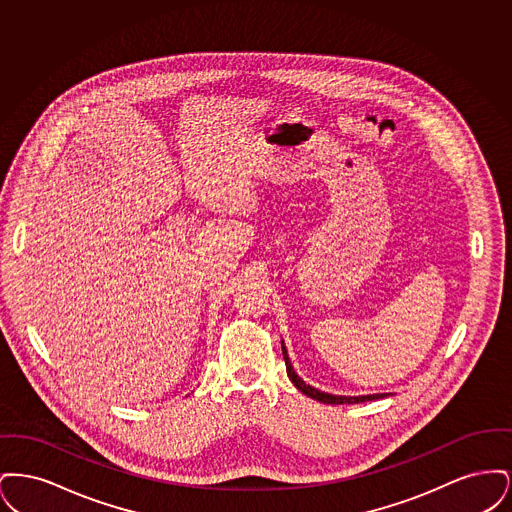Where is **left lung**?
Listing matches in <instances>:
<instances>
[{
  "mask_svg": "<svg viewBox=\"0 0 512 512\" xmlns=\"http://www.w3.org/2000/svg\"><path fill=\"white\" fill-rule=\"evenodd\" d=\"M282 355H284V361H286V370H288V376L293 382V386L301 393H305L307 397L311 399H317L320 403H328V405H351V403H365V401H374V399H382L384 395H390V393H374V395H357V397H345V395H332V393H324V391L317 390L309 384H305L293 370L292 361L288 357V351H286V345L282 341Z\"/></svg>",
  "mask_w": 512,
  "mask_h": 512,
  "instance_id": "left-lung-1",
  "label": "left lung"
}]
</instances>
